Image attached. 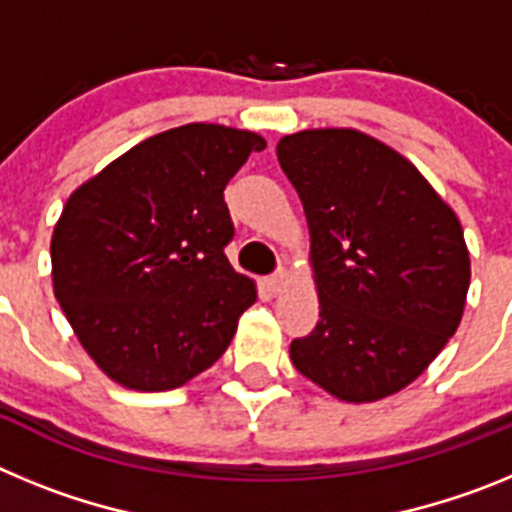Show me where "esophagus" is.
<instances>
[{
    "label": "esophagus",
    "mask_w": 512,
    "mask_h": 512,
    "mask_svg": "<svg viewBox=\"0 0 512 512\" xmlns=\"http://www.w3.org/2000/svg\"><path fill=\"white\" fill-rule=\"evenodd\" d=\"M266 284H269L271 292H282L284 284H287V271H284V269L274 271V274H271V277L266 279Z\"/></svg>",
    "instance_id": "1"
}]
</instances>
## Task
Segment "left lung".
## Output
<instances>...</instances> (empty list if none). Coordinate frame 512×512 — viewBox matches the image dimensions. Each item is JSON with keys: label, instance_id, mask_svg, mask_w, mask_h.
<instances>
[{"label": "left lung", "instance_id": "8db88e82", "mask_svg": "<svg viewBox=\"0 0 512 512\" xmlns=\"http://www.w3.org/2000/svg\"><path fill=\"white\" fill-rule=\"evenodd\" d=\"M277 156L305 207L320 297L292 364L338 400L395 395L459 328L469 289L459 217L408 158L359 130L284 135Z\"/></svg>", "mask_w": 512, "mask_h": 512}]
</instances>
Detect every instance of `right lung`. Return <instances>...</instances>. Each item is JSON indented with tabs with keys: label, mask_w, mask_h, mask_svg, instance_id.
Instances as JSON below:
<instances>
[{
	"label": "right lung",
	"mask_w": 512,
	"mask_h": 512,
	"mask_svg": "<svg viewBox=\"0 0 512 512\" xmlns=\"http://www.w3.org/2000/svg\"><path fill=\"white\" fill-rule=\"evenodd\" d=\"M266 140L192 122L143 140L81 184L51 241L53 292L94 364L164 392L210 369L256 302L225 256V187Z\"/></svg>",
	"instance_id": "1"
}]
</instances>
